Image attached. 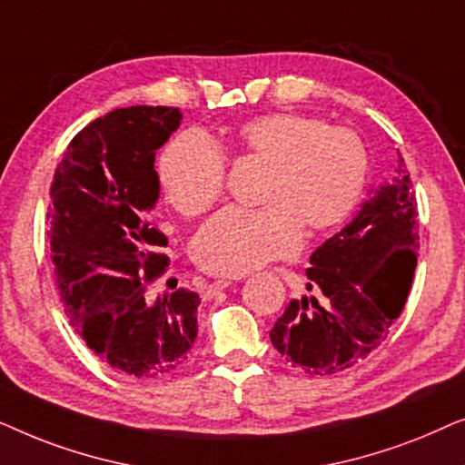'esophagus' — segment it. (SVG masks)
I'll use <instances>...</instances> for the list:
<instances>
[{"label": "esophagus", "instance_id": "obj_1", "mask_svg": "<svg viewBox=\"0 0 465 465\" xmlns=\"http://www.w3.org/2000/svg\"><path fill=\"white\" fill-rule=\"evenodd\" d=\"M228 285H232V279H218V282H213L212 285H209L207 294H212V292H218V290H226Z\"/></svg>", "mask_w": 465, "mask_h": 465}]
</instances>
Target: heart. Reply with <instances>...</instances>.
I'll use <instances>...</instances> for the list:
<instances>
[{
	"mask_svg": "<svg viewBox=\"0 0 465 465\" xmlns=\"http://www.w3.org/2000/svg\"><path fill=\"white\" fill-rule=\"evenodd\" d=\"M232 150L266 163L260 209L228 207L196 232L193 256L213 275H243L292 256L302 226L345 222L364 193L368 152L358 133L301 114H264L241 124ZM163 193L182 215L205 213L224 193L226 158L199 133L173 139L158 164Z\"/></svg>",
	"mask_w": 465,
	"mask_h": 465,
	"instance_id": "obj_1",
	"label": "heart"
}]
</instances>
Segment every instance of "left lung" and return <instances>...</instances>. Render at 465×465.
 Segmentation results:
<instances>
[{
  "label": "left lung",
  "mask_w": 465,
  "mask_h": 465,
  "mask_svg": "<svg viewBox=\"0 0 465 465\" xmlns=\"http://www.w3.org/2000/svg\"><path fill=\"white\" fill-rule=\"evenodd\" d=\"M400 156V154H398ZM396 177L317 247L307 269L313 296L290 301L272 347L307 374H334L364 360L402 313L417 266V199L400 156Z\"/></svg>",
  "instance_id": "8db88e82"
}]
</instances>
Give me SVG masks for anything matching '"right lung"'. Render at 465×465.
I'll use <instances>...</instances> for the list:
<instances>
[{"label": "right lung", "mask_w": 465, "mask_h": 465, "mask_svg": "<svg viewBox=\"0 0 465 465\" xmlns=\"http://www.w3.org/2000/svg\"><path fill=\"white\" fill-rule=\"evenodd\" d=\"M180 120L177 107L163 105L93 120L69 142L50 186L48 237L69 322L97 358L135 379L180 371L199 330L194 292L143 296L169 266L150 209L161 190L154 154Z\"/></svg>", "instance_id": "obj_1"}]
</instances>
